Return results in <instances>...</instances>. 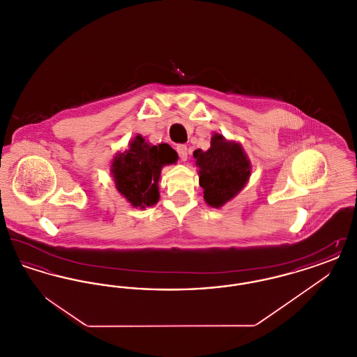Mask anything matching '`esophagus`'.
<instances>
[{
    "instance_id": "obj_1",
    "label": "esophagus",
    "mask_w": 357,
    "mask_h": 357,
    "mask_svg": "<svg viewBox=\"0 0 357 357\" xmlns=\"http://www.w3.org/2000/svg\"><path fill=\"white\" fill-rule=\"evenodd\" d=\"M176 153L179 155L181 160H186L187 153H188L187 146H185V144H178V146H176Z\"/></svg>"
}]
</instances>
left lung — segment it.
Instances as JSON below:
<instances>
[{
  "label": "left lung",
  "instance_id": "8db88e82",
  "mask_svg": "<svg viewBox=\"0 0 357 357\" xmlns=\"http://www.w3.org/2000/svg\"><path fill=\"white\" fill-rule=\"evenodd\" d=\"M192 155L199 167L204 201L211 207H221L236 197L250 176V162L241 144L227 142L220 134L211 137L207 151L195 150Z\"/></svg>",
  "mask_w": 357,
  "mask_h": 357
}]
</instances>
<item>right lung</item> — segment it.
Masks as SVG:
<instances>
[{
  "mask_svg": "<svg viewBox=\"0 0 357 357\" xmlns=\"http://www.w3.org/2000/svg\"><path fill=\"white\" fill-rule=\"evenodd\" d=\"M178 160L169 144H149L144 137L135 136L130 149L119 153L112 163V175L121 195L134 207L144 208L159 199L158 181L165 165Z\"/></svg>",
  "mask_w": 357,
  "mask_h": 357,
  "instance_id": "right-lung-1",
  "label": "right lung"
}]
</instances>
